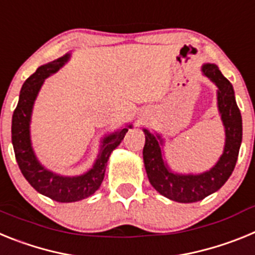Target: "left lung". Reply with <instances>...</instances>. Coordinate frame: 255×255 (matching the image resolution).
Returning a JSON list of instances; mask_svg holds the SVG:
<instances>
[{
	"label": "left lung",
	"mask_w": 255,
	"mask_h": 255,
	"mask_svg": "<svg viewBox=\"0 0 255 255\" xmlns=\"http://www.w3.org/2000/svg\"><path fill=\"white\" fill-rule=\"evenodd\" d=\"M203 73L218 87V110L226 129L224 154L221 155L215 167L202 175L172 173L164 166L162 159L159 136L155 138L148 130H144L145 144L143 148V158L149 182L159 194L179 203H193L202 200L224 185L235 168L242 144V114L236 105L233 85L216 65H204Z\"/></svg>",
	"instance_id": "obj_1"
}]
</instances>
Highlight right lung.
<instances>
[{
	"label": "right lung",
	"mask_w": 255,
	"mask_h": 255,
	"mask_svg": "<svg viewBox=\"0 0 255 255\" xmlns=\"http://www.w3.org/2000/svg\"><path fill=\"white\" fill-rule=\"evenodd\" d=\"M67 60L69 55L52 61L49 64L38 67L37 71L26 79L20 91L19 103L13 111L12 125H11L13 152L24 177L38 193L61 203L78 202L91 197L93 193H96V190H98L105 177L108 157L112 150L121 143L128 131V128H124L120 131L108 135L103 140V145L93 168L82 176H58L40 166L31 149L30 136H29L31 108L44 79L56 73Z\"/></svg>",
	"instance_id": "add662e5"
}]
</instances>
